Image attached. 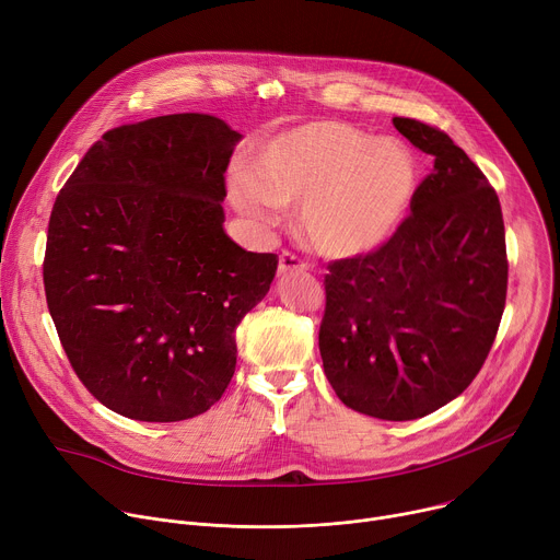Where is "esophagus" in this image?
I'll return each instance as SVG.
<instances>
[{
  "instance_id": "34e87169",
  "label": "esophagus",
  "mask_w": 560,
  "mask_h": 560,
  "mask_svg": "<svg viewBox=\"0 0 560 560\" xmlns=\"http://www.w3.org/2000/svg\"><path fill=\"white\" fill-rule=\"evenodd\" d=\"M308 270V264L299 259L296 254L292 252H281L279 257V275L285 277V275H292V272H306Z\"/></svg>"
}]
</instances>
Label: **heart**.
<instances>
[{"mask_svg":"<svg viewBox=\"0 0 560 560\" xmlns=\"http://www.w3.org/2000/svg\"><path fill=\"white\" fill-rule=\"evenodd\" d=\"M254 178L234 174L230 198L252 221L270 223L279 206L299 208V228L319 254L354 259L399 230L416 194L418 167L397 140H373L337 120L290 129L266 142Z\"/></svg>","mask_w":560,"mask_h":560,"instance_id":"obj_1","label":"heart"}]
</instances>
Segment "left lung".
<instances>
[{
    "mask_svg": "<svg viewBox=\"0 0 560 560\" xmlns=\"http://www.w3.org/2000/svg\"><path fill=\"white\" fill-rule=\"evenodd\" d=\"M393 125L435 159L433 172L390 241L328 266L319 352L348 409L404 422L438 411L480 373L510 264L500 200L480 167L438 127Z\"/></svg>",
    "mask_w": 560,
    "mask_h": 560,
    "instance_id": "8db88e82",
    "label": "left lung"
}]
</instances>
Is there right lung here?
<instances>
[{"label":"right lung","mask_w":560,"mask_h":560,"mask_svg":"<svg viewBox=\"0 0 560 560\" xmlns=\"http://www.w3.org/2000/svg\"><path fill=\"white\" fill-rule=\"evenodd\" d=\"M238 138L210 114L122 125L91 144L56 198L48 313L75 375L114 413L180 422L234 375L236 326L279 264L223 232Z\"/></svg>","instance_id":"add662e5"}]
</instances>
